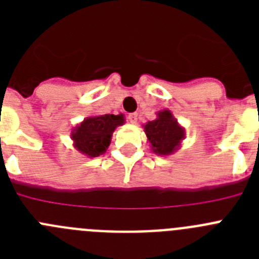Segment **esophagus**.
Instances as JSON below:
<instances>
[{
	"mask_svg": "<svg viewBox=\"0 0 259 259\" xmlns=\"http://www.w3.org/2000/svg\"><path fill=\"white\" fill-rule=\"evenodd\" d=\"M127 118H128V122L132 123V124H136V122H137V114L136 113H131L130 115L127 116Z\"/></svg>",
	"mask_w": 259,
	"mask_h": 259,
	"instance_id": "1",
	"label": "esophagus"
}]
</instances>
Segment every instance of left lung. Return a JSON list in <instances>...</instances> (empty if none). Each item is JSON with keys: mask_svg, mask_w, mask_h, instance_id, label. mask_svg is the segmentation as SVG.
Wrapping results in <instances>:
<instances>
[{"mask_svg": "<svg viewBox=\"0 0 259 259\" xmlns=\"http://www.w3.org/2000/svg\"><path fill=\"white\" fill-rule=\"evenodd\" d=\"M143 127L150 148L157 155L174 154L185 139L184 128L168 109L158 111L157 118L145 123Z\"/></svg>", "mask_w": 259, "mask_h": 259, "instance_id": "1", "label": "left lung"}]
</instances>
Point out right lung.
Instances as JSON below:
<instances>
[{
    "instance_id": "add662e5",
    "label": "right lung",
    "mask_w": 259,
    "mask_h": 259,
    "mask_svg": "<svg viewBox=\"0 0 259 259\" xmlns=\"http://www.w3.org/2000/svg\"><path fill=\"white\" fill-rule=\"evenodd\" d=\"M124 115L105 114L88 116L75 125L71 131V140L74 148L81 154L95 158L104 154L111 143L115 128L124 124Z\"/></svg>"
}]
</instances>
